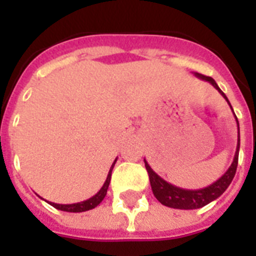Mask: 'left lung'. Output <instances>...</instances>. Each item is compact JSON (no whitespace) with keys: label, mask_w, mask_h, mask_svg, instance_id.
I'll list each match as a JSON object with an SVG mask.
<instances>
[{"label":"left lung","mask_w":256,"mask_h":256,"mask_svg":"<svg viewBox=\"0 0 256 256\" xmlns=\"http://www.w3.org/2000/svg\"><path fill=\"white\" fill-rule=\"evenodd\" d=\"M194 74L198 78H200L203 81H207L208 84H211V85L214 86V88L222 94L223 98L227 100V104H230V102L227 100L226 94L219 88V86L216 85V82H215L212 78L206 77V76H202V74L199 73ZM231 110H232V108H231ZM235 120H236V124H238V144H236V152H235L234 160H232V164H231L230 168H227L226 172H224L218 180H215L212 184L204 187V188H199V190H186V188H180V187L178 186H174V184L168 183V180H164V178H160V175L156 174V171L150 168V164H148V160H144V166H146V170H148V178H150V184H152V194H154V196H156L162 204L171 207V208H179V210H194V208H200V207L208 204L210 202H212V200H215L216 198H219V196L227 190V187L230 186L231 180L234 179V175L235 172H236L239 146H240L239 122L236 116H235Z\"/></svg>","instance_id":"obj_1"}]
</instances>
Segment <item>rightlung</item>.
Masks as SVG:
<instances>
[{"label":"right lung","instance_id":"obj_1","mask_svg":"<svg viewBox=\"0 0 256 256\" xmlns=\"http://www.w3.org/2000/svg\"><path fill=\"white\" fill-rule=\"evenodd\" d=\"M116 160H114V164H112V168L108 170V178L104 180V186L100 187V190L96 192V195H92V198L86 199V200H82V202H78V203H72V204H58V203H54V202H49L50 204L58 210H62V211H68V212H84V211H88L96 207L100 204L104 198L106 196V192H108V184H110V179H112V171L114 168V164H116Z\"/></svg>","mask_w":256,"mask_h":256}]
</instances>
